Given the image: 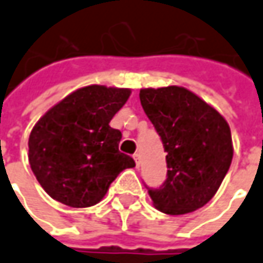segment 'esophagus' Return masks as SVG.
<instances>
[{"label": "esophagus", "instance_id": "1", "mask_svg": "<svg viewBox=\"0 0 263 263\" xmlns=\"http://www.w3.org/2000/svg\"><path fill=\"white\" fill-rule=\"evenodd\" d=\"M133 159L136 160V166L139 168V166H140V155H139V153H135V155H133Z\"/></svg>", "mask_w": 263, "mask_h": 263}]
</instances>
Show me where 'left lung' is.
I'll use <instances>...</instances> for the list:
<instances>
[{
	"mask_svg": "<svg viewBox=\"0 0 263 263\" xmlns=\"http://www.w3.org/2000/svg\"><path fill=\"white\" fill-rule=\"evenodd\" d=\"M140 103L166 152V179L147 188L156 209L178 216L201 209L217 193L233 158L224 117L182 86L140 89Z\"/></svg>",
	"mask_w": 263,
	"mask_h": 263,
	"instance_id": "8db88e82",
	"label": "left lung"
}]
</instances>
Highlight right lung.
Here are the masks:
<instances>
[{"mask_svg": "<svg viewBox=\"0 0 263 263\" xmlns=\"http://www.w3.org/2000/svg\"><path fill=\"white\" fill-rule=\"evenodd\" d=\"M128 88L89 85L63 98L36 123L29 137V162L39 184L69 207L103 200L133 158L119 151L121 132L110 127L130 97Z\"/></svg>", "mask_w": 263, "mask_h": 263, "instance_id": "obj_1", "label": "right lung"}]
</instances>
